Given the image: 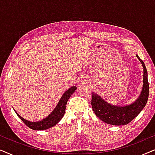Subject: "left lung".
I'll return each instance as SVG.
<instances>
[{
    "mask_svg": "<svg viewBox=\"0 0 155 155\" xmlns=\"http://www.w3.org/2000/svg\"><path fill=\"white\" fill-rule=\"evenodd\" d=\"M143 68V84L140 96L134 102L124 106H116L108 103L95 92L92 93V107L99 119L106 124L114 126H125L133 120L142 111L149 97V83L147 71L145 63L136 54Z\"/></svg>",
    "mask_w": 155,
    "mask_h": 155,
    "instance_id": "obj_1",
    "label": "left lung"
}]
</instances>
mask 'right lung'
I'll return each mask as SVG.
<instances>
[{
    "instance_id": "obj_1",
    "label": "right lung",
    "mask_w": 155,
    "mask_h": 155,
    "mask_svg": "<svg viewBox=\"0 0 155 155\" xmlns=\"http://www.w3.org/2000/svg\"><path fill=\"white\" fill-rule=\"evenodd\" d=\"M77 90V87L73 86L72 87L69 88L67 91H65L63 96L59 100L58 103L57 104L56 107L55 109L53 110V111L48 116H46L45 118L42 119L39 121H29L25 118H23L22 116L19 115L17 113L15 110V113L18 117L24 122V124L29 127V128L35 130H46L51 127L54 126L55 125L58 124V123L61 120V118L63 117L65 111V107H66L67 101L68 99L71 97V95L73 94V92Z\"/></svg>"
}]
</instances>
